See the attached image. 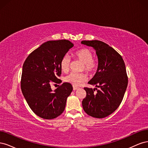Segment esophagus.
<instances>
[{
  "label": "esophagus",
  "mask_w": 148,
  "mask_h": 148,
  "mask_svg": "<svg viewBox=\"0 0 148 148\" xmlns=\"http://www.w3.org/2000/svg\"><path fill=\"white\" fill-rule=\"evenodd\" d=\"M79 88L78 87H77V86H73V89L74 91H75V90H77V89H78Z\"/></svg>",
  "instance_id": "obj_1"
}]
</instances>
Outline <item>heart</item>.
Masks as SVG:
<instances>
[{
    "instance_id": "1",
    "label": "heart",
    "mask_w": 148,
    "mask_h": 148,
    "mask_svg": "<svg viewBox=\"0 0 148 148\" xmlns=\"http://www.w3.org/2000/svg\"><path fill=\"white\" fill-rule=\"evenodd\" d=\"M75 56L84 64L83 70H85L89 73L95 71L97 66V62L93 59V53L88 49H82L75 53ZM71 64V59L68 55H65L62 58L60 63V69L64 72L69 71ZM87 79V75L83 73H71L65 77L64 80L73 86H78L82 83Z\"/></svg>"
}]
</instances>
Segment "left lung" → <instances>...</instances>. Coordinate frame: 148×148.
I'll return each instance as SVG.
<instances>
[{
  "instance_id": "1",
  "label": "left lung",
  "mask_w": 148,
  "mask_h": 148,
  "mask_svg": "<svg viewBox=\"0 0 148 148\" xmlns=\"http://www.w3.org/2000/svg\"><path fill=\"white\" fill-rule=\"evenodd\" d=\"M82 44L96 51L98 66L96 74L88 82L99 88H84L86 96L82 101L83 108L88 115L102 119L112 114L122 101L128 85L125 62L119 53L108 44L98 40L82 41Z\"/></svg>"
}]
</instances>
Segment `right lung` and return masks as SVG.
Here are the masks:
<instances>
[{
    "label": "right lung",
    "instance_id": "right-lung-1",
    "mask_svg": "<svg viewBox=\"0 0 148 148\" xmlns=\"http://www.w3.org/2000/svg\"><path fill=\"white\" fill-rule=\"evenodd\" d=\"M73 46L69 40L49 41L31 52L24 62L21 91L31 109L41 118L55 119L65 110L72 86L64 83L52 91L50 84L59 83L60 60Z\"/></svg>",
    "mask_w": 148,
    "mask_h": 148
}]
</instances>
